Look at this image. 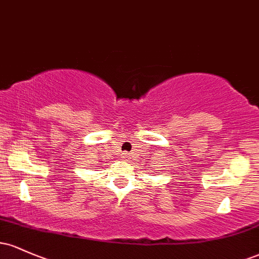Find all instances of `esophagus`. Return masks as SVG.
Returning a JSON list of instances; mask_svg holds the SVG:
<instances>
[{
  "instance_id": "1",
  "label": "esophagus",
  "mask_w": 259,
  "mask_h": 259,
  "mask_svg": "<svg viewBox=\"0 0 259 259\" xmlns=\"http://www.w3.org/2000/svg\"><path fill=\"white\" fill-rule=\"evenodd\" d=\"M121 158L124 160H130V153H126V152L121 153Z\"/></svg>"
}]
</instances>
